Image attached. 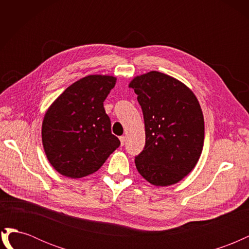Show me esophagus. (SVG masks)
<instances>
[{
	"label": "esophagus",
	"instance_id": "34e87169",
	"mask_svg": "<svg viewBox=\"0 0 249 249\" xmlns=\"http://www.w3.org/2000/svg\"><path fill=\"white\" fill-rule=\"evenodd\" d=\"M119 140H120V143H122V145H124V142H125V137L124 136L119 137Z\"/></svg>",
	"mask_w": 249,
	"mask_h": 249
}]
</instances>
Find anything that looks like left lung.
<instances>
[{"label":"left lung","instance_id":"8db88e82","mask_svg":"<svg viewBox=\"0 0 249 249\" xmlns=\"http://www.w3.org/2000/svg\"><path fill=\"white\" fill-rule=\"evenodd\" d=\"M137 94L145 126V146L135 158L140 175L155 186L178 183L202 152L205 122L192 90L168 74L152 71L129 84Z\"/></svg>","mask_w":249,"mask_h":249}]
</instances>
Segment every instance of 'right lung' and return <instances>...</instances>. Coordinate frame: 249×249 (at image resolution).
Masks as SVG:
<instances>
[{
	"label": "right lung",
	"mask_w": 249,
	"mask_h": 249,
	"mask_svg": "<svg viewBox=\"0 0 249 249\" xmlns=\"http://www.w3.org/2000/svg\"><path fill=\"white\" fill-rule=\"evenodd\" d=\"M115 83L113 76L90 74L67 87L49 107L41 127L42 145L60 175L71 178L91 175L120 145L104 109Z\"/></svg>",
	"instance_id": "add662e5"
}]
</instances>
